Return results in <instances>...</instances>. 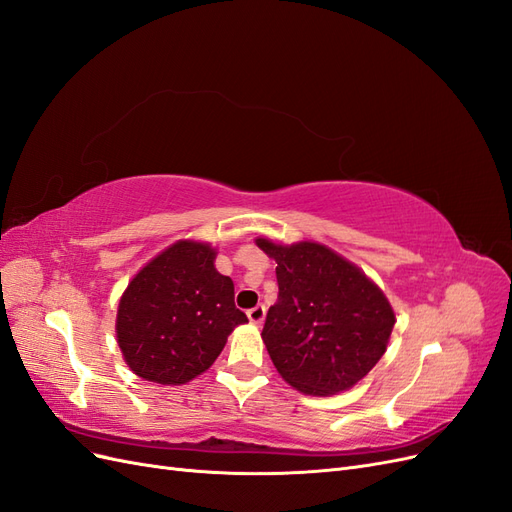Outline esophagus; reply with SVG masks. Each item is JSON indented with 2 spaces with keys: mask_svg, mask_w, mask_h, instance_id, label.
<instances>
[{
  "mask_svg": "<svg viewBox=\"0 0 512 512\" xmlns=\"http://www.w3.org/2000/svg\"><path fill=\"white\" fill-rule=\"evenodd\" d=\"M265 316H267L265 305H256V307H252V309H247V318H250V322H254V324H262V320H265Z\"/></svg>",
  "mask_w": 512,
  "mask_h": 512,
  "instance_id": "esophagus-1",
  "label": "esophagus"
}]
</instances>
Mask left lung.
Here are the masks:
<instances>
[{
  "mask_svg": "<svg viewBox=\"0 0 512 512\" xmlns=\"http://www.w3.org/2000/svg\"><path fill=\"white\" fill-rule=\"evenodd\" d=\"M277 262V303L262 342L280 376L305 395L352 389L382 359L395 312L369 277L314 241L277 245L256 239Z\"/></svg>",
  "mask_w": 512,
  "mask_h": 512,
  "instance_id": "8db88e82",
  "label": "left lung"
}]
</instances>
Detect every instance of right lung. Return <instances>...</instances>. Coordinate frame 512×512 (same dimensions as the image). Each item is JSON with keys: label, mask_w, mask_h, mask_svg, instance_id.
<instances>
[{"label": "right lung", "mask_w": 512, "mask_h": 512, "mask_svg": "<svg viewBox=\"0 0 512 512\" xmlns=\"http://www.w3.org/2000/svg\"><path fill=\"white\" fill-rule=\"evenodd\" d=\"M209 243L177 241L138 271L117 309V344L138 378L185 384L207 371L247 316Z\"/></svg>", "instance_id": "add662e5"}]
</instances>
